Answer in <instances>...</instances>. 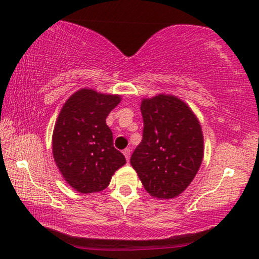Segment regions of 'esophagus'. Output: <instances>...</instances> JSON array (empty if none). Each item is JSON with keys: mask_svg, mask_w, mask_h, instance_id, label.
<instances>
[{"mask_svg": "<svg viewBox=\"0 0 259 259\" xmlns=\"http://www.w3.org/2000/svg\"><path fill=\"white\" fill-rule=\"evenodd\" d=\"M122 153H123V155H125V158L127 159V160H130V158H131V148H125Z\"/></svg>", "mask_w": 259, "mask_h": 259, "instance_id": "esophagus-1", "label": "esophagus"}]
</instances>
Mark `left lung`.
<instances>
[{
  "instance_id": "obj_1",
  "label": "left lung",
  "mask_w": 259,
  "mask_h": 259,
  "mask_svg": "<svg viewBox=\"0 0 259 259\" xmlns=\"http://www.w3.org/2000/svg\"><path fill=\"white\" fill-rule=\"evenodd\" d=\"M140 111L143 140L131 165L151 196L171 199L186 190L200 167L201 127L189 106L173 95L144 99Z\"/></svg>"
}]
</instances>
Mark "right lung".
<instances>
[{
  "label": "right lung",
  "instance_id": "1",
  "mask_svg": "<svg viewBox=\"0 0 259 259\" xmlns=\"http://www.w3.org/2000/svg\"><path fill=\"white\" fill-rule=\"evenodd\" d=\"M119 102V95L83 88L60 112L53 132V155L63 178L77 192L105 190L116 169L126 164L106 125V118Z\"/></svg>",
  "mask_w": 259,
  "mask_h": 259
}]
</instances>
